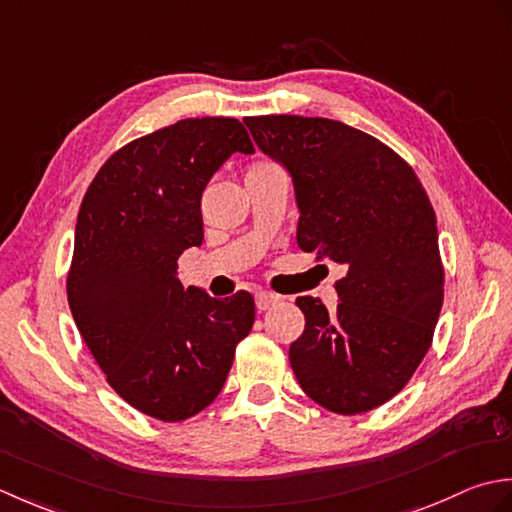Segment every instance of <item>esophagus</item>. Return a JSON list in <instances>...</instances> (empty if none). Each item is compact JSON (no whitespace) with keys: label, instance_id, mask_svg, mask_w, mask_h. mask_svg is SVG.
I'll list each match as a JSON object with an SVG mask.
<instances>
[{"label":"esophagus","instance_id":"obj_1","mask_svg":"<svg viewBox=\"0 0 512 512\" xmlns=\"http://www.w3.org/2000/svg\"><path fill=\"white\" fill-rule=\"evenodd\" d=\"M280 296L276 294H269V291H256V309L258 311H267L274 305H278Z\"/></svg>","mask_w":512,"mask_h":512}]
</instances>
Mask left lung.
I'll return each mask as SVG.
<instances>
[{
	"mask_svg": "<svg viewBox=\"0 0 512 512\" xmlns=\"http://www.w3.org/2000/svg\"><path fill=\"white\" fill-rule=\"evenodd\" d=\"M245 125L291 176L298 247L347 267L336 311L296 298L305 331L289 347L291 369L327 411H371L411 380L440 318L433 205L402 156L347 123L269 114Z\"/></svg>",
	"mask_w": 512,
	"mask_h": 512,
	"instance_id": "obj_1",
	"label": "left lung"
}]
</instances>
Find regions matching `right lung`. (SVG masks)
Instances as JSON below:
<instances>
[{
    "instance_id": "1",
    "label": "right lung",
    "mask_w": 512,
    "mask_h": 512,
    "mask_svg": "<svg viewBox=\"0 0 512 512\" xmlns=\"http://www.w3.org/2000/svg\"><path fill=\"white\" fill-rule=\"evenodd\" d=\"M254 154L241 121H176L114 152L83 196L68 305L108 384L141 413L181 422L221 393L254 298L183 289L176 260L203 245L201 196L229 156Z\"/></svg>"
}]
</instances>
